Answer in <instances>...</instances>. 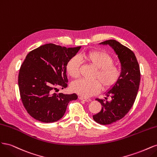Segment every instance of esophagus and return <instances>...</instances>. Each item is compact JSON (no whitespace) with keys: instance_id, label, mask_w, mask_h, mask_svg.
<instances>
[{"instance_id":"esophagus-1","label":"esophagus","mask_w":157,"mask_h":157,"mask_svg":"<svg viewBox=\"0 0 157 157\" xmlns=\"http://www.w3.org/2000/svg\"><path fill=\"white\" fill-rule=\"evenodd\" d=\"M78 98H79V99H80V100H84V101H87V102L91 101V99H90L86 98H83V97H81V96L78 97Z\"/></svg>"}]
</instances>
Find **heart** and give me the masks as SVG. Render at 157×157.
I'll list each match as a JSON object with an SVG mask.
<instances>
[{"label": "heart", "instance_id": "heart-1", "mask_svg": "<svg viewBox=\"0 0 157 157\" xmlns=\"http://www.w3.org/2000/svg\"><path fill=\"white\" fill-rule=\"evenodd\" d=\"M96 69L92 81L78 79L71 84V89L83 97H90L97 94L101 88L107 90L113 87L119 81L122 72L121 69L114 65L115 61L111 56L105 52L94 50L80 56ZM80 61L77 56H73L67 61L66 71L72 78L79 75Z\"/></svg>", "mask_w": 157, "mask_h": 157}]
</instances>
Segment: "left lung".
Wrapping results in <instances>:
<instances>
[{
  "mask_svg": "<svg viewBox=\"0 0 157 157\" xmlns=\"http://www.w3.org/2000/svg\"><path fill=\"white\" fill-rule=\"evenodd\" d=\"M100 44L112 47L118 55L122 67L120 80L105 94L107 97L111 98V101L96 99L101 104L102 108L100 112L93 115L94 120L106 125L121 119L129 112L138 92L141 74L136 57L130 49L115 40H105Z\"/></svg>",
  "mask_w": 157,
  "mask_h": 157,
  "instance_id": "obj_1",
  "label": "left lung"
}]
</instances>
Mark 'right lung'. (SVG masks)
Listing matches in <instances>:
<instances>
[{
    "instance_id": "1",
    "label": "right lung",
    "mask_w": 157,
    "mask_h": 157,
    "mask_svg": "<svg viewBox=\"0 0 157 157\" xmlns=\"http://www.w3.org/2000/svg\"><path fill=\"white\" fill-rule=\"evenodd\" d=\"M80 48L50 43L27 55L19 72L18 85L23 105L35 119L46 123L58 121L69 101L77 99L76 94H56L54 90L67 87L66 65Z\"/></svg>"
}]
</instances>
